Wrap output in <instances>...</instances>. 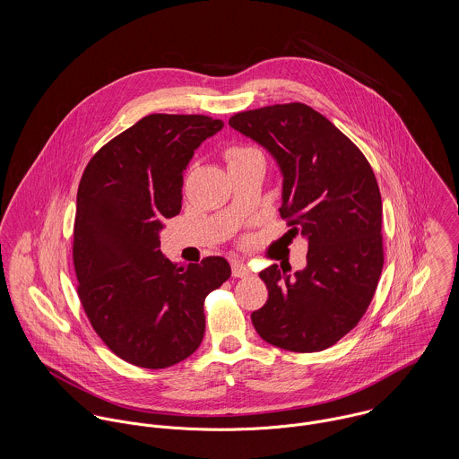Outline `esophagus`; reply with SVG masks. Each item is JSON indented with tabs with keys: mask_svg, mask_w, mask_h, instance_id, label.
Returning <instances> with one entry per match:
<instances>
[{
	"mask_svg": "<svg viewBox=\"0 0 459 459\" xmlns=\"http://www.w3.org/2000/svg\"><path fill=\"white\" fill-rule=\"evenodd\" d=\"M231 270H233V275H235V277H247V275H251L249 266L244 262L231 263Z\"/></svg>",
	"mask_w": 459,
	"mask_h": 459,
	"instance_id": "34e87169",
	"label": "esophagus"
}]
</instances>
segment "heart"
<instances>
[{
	"instance_id": "heart-1",
	"label": "heart",
	"mask_w": 459,
	"mask_h": 459,
	"mask_svg": "<svg viewBox=\"0 0 459 459\" xmlns=\"http://www.w3.org/2000/svg\"><path fill=\"white\" fill-rule=\"evenodd\" d=\"M253 155H260L256 150L253 148H246V146H235V148H230L226 152V160H228V166H233L237 162H242Z\"/></svg>"
}]
</instances>
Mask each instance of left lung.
<instances>
[{"label": "left lung", "instance_id": "1", "mask_svg": "<svg viewBox=\"0 0 459 459\" xmlns=\"http://www.w3.org/2000/svg\"><path fill=\"white\" fill-rule=\"evenodd\" d=\"M235 131L273 157L282 175L281 217L307 240V264L291 275L260 272L268 300L251 315L266 342L322 351L359 324L384 268L382 196L364 153L324 115L291 102L237 113Z\"/></svg>", "mask_w": 459, "mask_h": 459}]
</instances>
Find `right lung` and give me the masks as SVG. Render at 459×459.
I'll return each mask as SVG.
<instances>
[{
  "instance_id": "1",
  "label": "right lung",
  "mask_w": 459,
  "mask_h": 459,
  "mask_svg": "<svg viewBox=\"0 0 459 459\" xmlns=\"http://www.w3.org/2000/svg\"><path fill=\"white\" fill-rule=\"evenodd\" d=\"M222 127L203 115H148L104 144L79 182L77 293L106 346L134 366L162 369L193 355L203 302L231 275L221 256L182 268L159 249L164 219L182 208L184 169Z\"/></svg>"
}]
</instances>
